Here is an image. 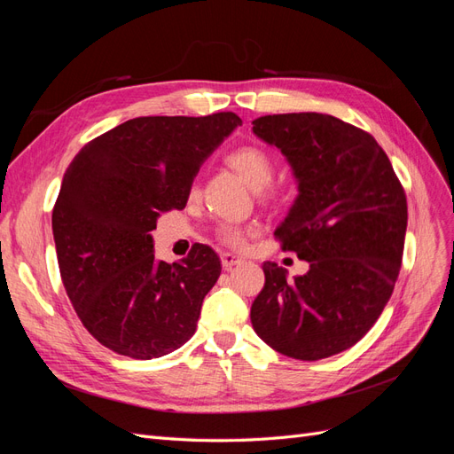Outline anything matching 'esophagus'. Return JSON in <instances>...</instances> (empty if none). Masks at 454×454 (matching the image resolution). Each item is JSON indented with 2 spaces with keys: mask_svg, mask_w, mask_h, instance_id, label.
<instances>
[{
  "mask_svg": "<svg viewBox=\"0 0 454 454\" xmlns=\"http://www.w3.org/2000/svg\"><path fill=\"white\" fill-rule=\"evenodd\" d=\"M244 263V259L242 257H239V255H235V254H229V252H225L223 255H222V265H223V269L225 270H232L235 267H239V265H242Z\"/></svg>",
  "mask_w": 454,
  "mask_h": 454,
  "instance_id": "1",
  "label": "esophagus"
}]
</instances>
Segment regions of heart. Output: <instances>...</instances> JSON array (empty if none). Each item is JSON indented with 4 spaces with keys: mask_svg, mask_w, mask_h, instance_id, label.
<instances>
[{
    "mask_svg": "<svg viewBox=\"0 0 454 454\" xmlns=\"http://www.w3.org/2000/svg\"><path fill=\"white\" fill-rule=\"evenodd\" d=\"M227 164L235 170L242 180L248 184L252 189H263L265 185L270 184L272 174H274V160L272 157L267 153L265 149H261L257 145H242L235 151H231L227 155ZM191 191H197V187L193 185ZM219 235L227 242L237 246L242 242L244 232L239 227L232 225H223Z\"/></svg>",
    "mask_w": 454,
    "mask_h": 454,
    "instance_id": "heart-1",
    "label": "heart"
}]
</instances>
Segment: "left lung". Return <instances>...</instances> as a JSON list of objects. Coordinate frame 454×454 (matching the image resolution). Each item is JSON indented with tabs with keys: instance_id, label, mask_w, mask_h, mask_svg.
Masks as SVG:
<instances>
[{
	"instance_id": "obj_1",
	"label": "left lung",
	"mask_w": 454,
	"mask_h": 454,
	"mask_svg": "<svg viewBox=\"0 0 454 454\" xmlns=\"http://www.w3.org/2000/svg\"><path fill=\"white\" fill-rule=\"evenodd\" d=\"M252 125L259 140L282 151L299 191L274 237L309 261L307 274L294 280L267 261L252 325L290 358H329L373 327L394 292L405 191L373 136L333 115H265Z\"/></svg>"
}]
</instances>
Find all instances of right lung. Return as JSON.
<instances>
[{"mask_svg":"<svg viewBox=\"0 0 454 454\" xmlns=\"http://www.w3.org/2000/svg\"><path fill=\"white\" fill-rule=\"evenodd\" d=\"M242 125L237 114L136 117L89 142L67 167L52 210L60 277L79 320L104 347L160 358L193 337L222 272L210 246L159 261L151 231L185 208L202 162Z\"/></svg>","mask_w":454,"mask_h":454,"instance_id":"add662e5","label":"right lung"}]
</instances>
